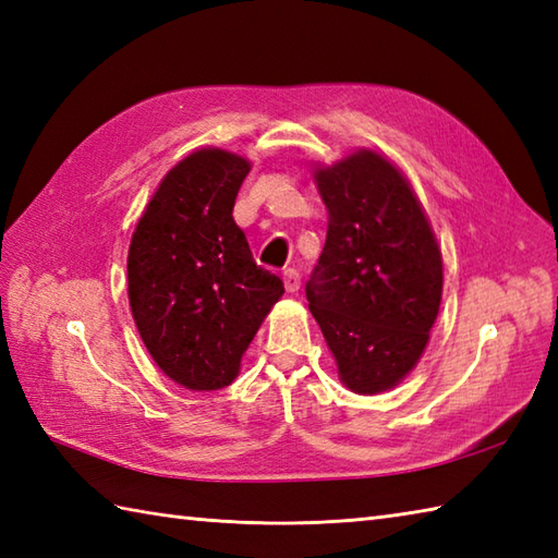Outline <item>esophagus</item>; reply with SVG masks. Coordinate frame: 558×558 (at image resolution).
I'll list each match as a JSON object with an SVG mask.
<instances>
[{"label":"esophagus","mask_w":558,"mask_h":558,"mask_svg":"<svg viewBox=\"0 0 558 558\" xmlns=\"http://www.w3.org/2000/svg\"><path fill=\"white\" fill-rule=\"evenodd\" d=\"M282 280H286V290L288 292H298L300 290V270L298 268H288L286 272H282Z\"/></svg>","instance_id":"obj_1"}]
</instances>
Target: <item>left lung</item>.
<instances>
[{
  "label": "left lung",
  "mask_w": 558,
  "mask_h": 558,
  "mask_svg": "<svg viewBox=\"0 0 558 558\" xmlns=\"http://www.w3.org/2000/svg\"><path fill=\"white\" fill-rule=\"evenodd\" d=\"M314 182L328 232L306 300L340 381L360 396L384 393L429 342L444 290L441 248L408 177L376 150L316 168Z\"/></svg>",
  "instance_id": "1"
}]
</instances>
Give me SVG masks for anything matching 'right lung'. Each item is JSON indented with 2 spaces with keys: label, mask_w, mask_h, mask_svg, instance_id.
I'll use <instances>...</instances> for the list:
<instances>
[{
  "label": "right lung",
  "mask_w": 558,
  "mask_h": 558,
  "mask_svg": "<svg viewBox=\"0 0 558 558\" xmlns=\"http://www.w3.org/2000/svg\"><path fill=\"white\" fill-rule=\"evenodd\" d=\"M252 162L201 148L162 177L132 234L129 306L165 376L189 390H218L286 288L256 266L232 218Z\"/></svg>",
  "instance_id": "1"
}]
</instances>
